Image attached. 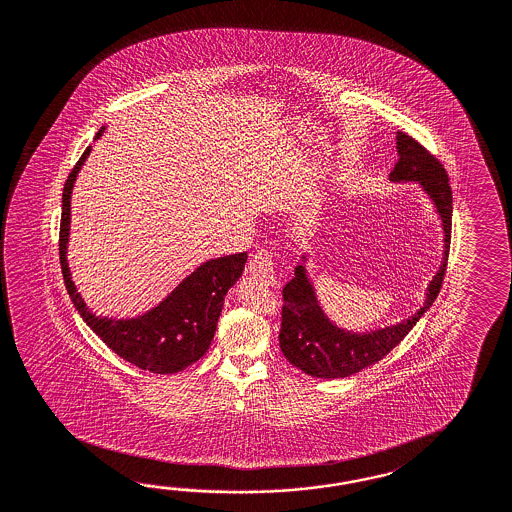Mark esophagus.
Masks as SVG:
<instances>
[{"mask_svg": "<svg viewBox=\"0 0 512 512\" xmlns=\"http://www.w3.org/2000/svg\"><path fill=\"white\" fill-rule=\"evenodd\" d=\"M249 274L263 281L264 285H277L276 268H274V259L268 249H259L251 255L249 259Z\"/></svg>", "mask_w": 512, "mask_h": 512, "instance_id": "1", "label": "esophagus"}]
</instances>
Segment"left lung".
I'll return each mask as SVG.
<instances>
[{
	"mask_svg": "<svg viewBox=\"0 0 512 512\" xmlns=\"http://www.w3.org/2000/svg\"><path fill=\"white\" fill-rule=\"evenodd\" d=\"M399 160L393 167L389 180L393 182H419L425 194L436 207L443 225V259L440 270L432 277L423 307L412 317L399 324L380 330L358 333L335 326L318 304L315 287L307 277L304 263L298 264L294 277L283 287V311L279 346L294 367L317 378H345L360 373L361 369L382 360L429 311L442 289L451 246V216L453 194L449 177L436 156H432L412 136L397 132Z\"/></svg>",
	"mask_w": 512,
	"mask_h": 512,
	"instance_id": "1",
	"label": "left lung"
}]
</instances>
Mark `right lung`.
Masks as SVG:
<instances>
[{
  "label": "right lung",
  "mask_w": 512,
  "mask_h": 512,
  "mask_svg": "<svg viewBox=\"0 0 512 512\" xmlns=\"http://www.w3.org/2000/svg\"><path fill=\"white\" fill-rule=\"evenodd\" d=\"M104 132L98 130L95 139ZM91 147H87L70 171L63 188V212L59 229V261L63 270L65 287L76 311L85 324L110 346L123 360L143 371L156 374L179 373L201 360L214 339L223 298L244 272L248 253H236L227 257L210 259L201 264L188 277L180 281L179 287L162 300L151 311L136 318H106L93 315L76 291L67 263V244L70 231V195L74 180L83 162L87 160Z\"/></svg>",
  "instance_id": "right-lung-1"
}]
</instances>
